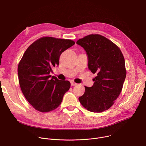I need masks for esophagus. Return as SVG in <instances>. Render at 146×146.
<instances>
[{"label":"esophagus","instance_id":"obj_1","mask_svg":"<svg viewBox=\"0 0 146 146\" xmlns=\"http://www.w3.org/2000/svg\"><path fill=\"white\" fill-rule=\"evenodd\" d=\"M71 86H76V85H77V84L72 81V82H71Z\"/></svg>","mask_w":146,"mask_h":146}]
</instances>
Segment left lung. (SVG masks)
Returning <instances> with one entry per match:
<instances>
[{
    "label": "left lung",
    "mask_w": 146,
    "mask_h": 146,
    "mask_svg": "<svg viewBox=\"0 0 146 146\" xmlns=\"http://www.w3.org/2000/svg\"><path fill=\"white\" fill-rule=\"evenodd\" d=\"M88 56V67L97 76L92 87L85 86L79 98L89 111L101 112L108 110L121 93L126 75L124 57L118 46L107 38L91 34L77 40Z\"/></svg>",
    "instance_id": "1"
}]
</instances>
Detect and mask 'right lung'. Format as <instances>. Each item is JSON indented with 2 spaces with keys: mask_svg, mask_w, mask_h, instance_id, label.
<instances>
[{
  "mask_svg": "<svg viewBox=\"0 0 146 146\" xmlns=\"http://www.w3.org/2000/svg\"><path fill=\"white\" fill-rule=\"evenodd\" d=\"M75 43L71 39L44 36L24 53L18 66L19 84L25 99L36 110L50 112L61 104L71 84L49 74L59 64L61 54Z\"/></svg>",
  "mask_w": 146,
  "mask_h": 146,
  "instance_id": "right-lung-1",
  "label": "right lung"
}]
</instances>
